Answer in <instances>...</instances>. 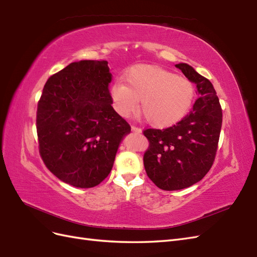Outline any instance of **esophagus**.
Wrapping results in <instances>:
<instances>
[{"mask_svg":"<svg viewBox=\"0 0 257 257\" xmlns=\"http://www.w3.org/2000/svg\"><path fill=\"white\" fill-rule=\"evenodd\" d=\"M132 132H133L134 134H141L142 130L138 128V127H135V126H132Z\"/></svg>","mask_w":257,"mask_h":257,"instance_id":"1","label":"esophagus"}]
</instances>
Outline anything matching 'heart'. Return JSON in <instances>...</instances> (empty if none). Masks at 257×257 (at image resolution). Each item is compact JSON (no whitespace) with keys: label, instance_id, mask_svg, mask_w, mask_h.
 <instances>
[{"label":"heart","instance_id":"obj_1","mask_svg":"<svg viewBox=\"0 0 257 257\" xmlns=\"http://www.w3.org/2000/svg\"><path fill=\"white\" fill-rule=\"evenodd\" d=\"M126 83L116 81L111 98L116 112L128 116L139 106L148 123L155 128H166L178 123L189 112L194 99V87L184 77L154 65L132 67Z\"/></svg>","mask_w":257,"mask_h":257}]
</instances>
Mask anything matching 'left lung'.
Masks as SVG:
<instances>
[{
  "label": "left lung",
  "mask_w": 257,
  "mask_h": 257,
  "mask_svg": "<svg viewBox=\"0 0 257 257\" xmlns=\"http://www.w3.org/2000/svg\"><path fill=\"white\" fill-rule=\"evenodd\" d=\"M196 84L199 97L189 114L165 130H146V173L158 188L177 191L197 183L211 168L222 127V109L212 83L191 65L176 64Z\"/></svg>",
  "instance_id": "1"
}]
</instances>
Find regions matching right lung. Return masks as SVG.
<instances>
[{
	"mask_svg": "<svg viewBox=\"0 0 257 257\" xmlns=\"http://www.w3.org/2000/svg\"><path fill=\"white\" fill-rule=\"evenodd\" d=\"M107 61L73 62L46 82L37 105L40 153L50 172L75 188L109 175L127 122L114 111Z\"/></svg>",
	"mask_w": 257,
	"mask_h": 257,
	"instance_id": "right-lung-1",
	"label": "right lung"
}]
</instances>
